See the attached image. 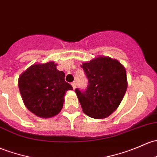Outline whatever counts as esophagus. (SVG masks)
Wrapping results in <instances>:
<instances>
[{
  "label": "esophagus",
  "mask_w": 157,
  "mask_h": 157,
  "mask_svg": "<svg viewBox=\"0 0 157 157\" xmlns=\"http://www.w3.org/2000/svg\"><path fill=\"white\" fill-rule=\"evenodd\" d=\"M71 85H72V86H73V88H74V89H75V88H76V86H77V83H76V81L72 82V83H71Z\"/></svg>",
  "instance_id": "1"
}]
</instances>
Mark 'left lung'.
Returning <instances> with one entry per match:
<instances>
[{"mask_svg": "<svg viewBox=\"0 0 157 157\" xmlns=\"http://www.w3.org/2000/svg\"><path fill=\"white\" fill-rule=\"evenodd\" d=\"M88 79L86 90H75L83 111L106 118L118 108L127 90L126 69L116 59L98 57L81 65Z\"/></svg>", "mask_w": 157, "mask_h": 157, "instance_id": "1", "label": "left lung"}]
</instances>
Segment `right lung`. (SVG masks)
<instances>
[{"label": "right lung", "mask_w": 157, "mask_h": 157, "mask_svg": "<svg viewBox=\"0 0 157 157\" xmlns=\"http://www.w3.org/2000/svg\"><path fill=\"white\" fill-rule=\"evenodd\" d=\"M56 64L33 65L21 74L19 89L26 108L43 118L57 115L63 107L64 96L73 87L65 81V73L58 71Z\"/></svg>", "instance_id": "add662e5"}]
</instances>
